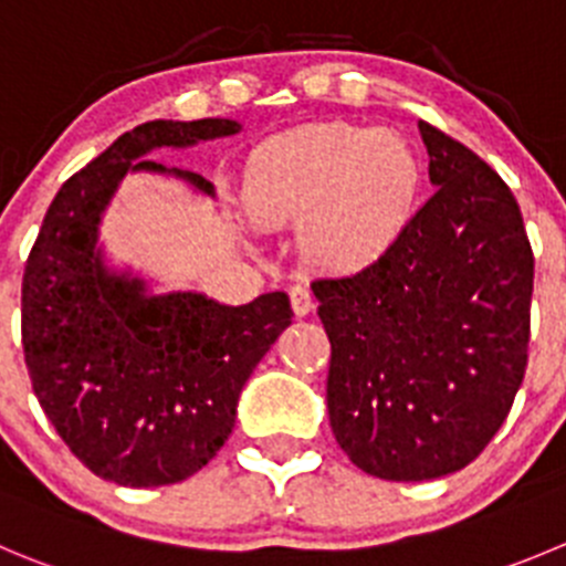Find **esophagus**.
<instances>
[{
  "instance_id": "esophagus-1",
  "label": "esophagus",
  "mask_w": 566,
  "mask_h": 566,
  "mask_svg": "<svg viewBox=\"0 0 566 566\" xmlns=\"http://www.w3.org/2000/svg\"><path fill=\"white\" fill-rule=\"evenodd\" d=\"M289 297H292V308L297 316H305L314 311V294H311L305 286H300V283L289 289Z\"/></svg>"
}]
</instances>
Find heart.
Here are the masks:
<instances>
[{"instance_id":"1","label":"heart","mask_w":566,"mask_h":566,"mask_svg":"<svg viewBox=\"0 0 566 566\" xmlns=\"http://www.w3.org/2000/svg\"><path fill=\"white\" fill-rule=\"evenodd\" d=\"M422 191L417 149L395 130L308 125L252 153L244 206L263 228L297 226L300 252L327 272H360L406 235Z\"/></svg>"}]
</instances>
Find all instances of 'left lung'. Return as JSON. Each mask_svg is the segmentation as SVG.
I'll return each mask as SVG.
<instances>
[{"label": "left lung", "instance_id": "1", "mask_svg": "<svg viewBox=\"0 0 566 566\" xmlns=\"http://www.w3.org/2000/svg\"><path fill=\"white\" fill-rule=\"evenodd\" d=\"M433 197L375 266L311 283L338 448L384 481L464 470L525 378L534 252L503 177L419 122Z\"/></svg>", "mask_w": 566, "mask_h": 566}]
</instances>
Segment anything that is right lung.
Returning <instances> with one entry per match:
<instances>
[{"mask_svg":"<svg viewBox=\"0 0 566 566\" xmlns=\"http://www.w3.org/2000/svg\"><path fill=\"white\" fill-rule=\"evenodd\" d=\"M233 118L147 122L118 136L52 199L21 283V344L32 391L57 436L118 486L186 481L217 455L258 360L292 325L286 292L222 305L199 292H149L116 272L99 222L133 171L169 175L217 197L197 171L149 160L235 136Z\"/></svg>","mask_w":566,"mask_h":566,"instance_id":"add662e5","label":"right lung"}]
</instances>
